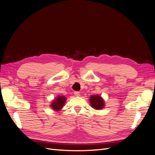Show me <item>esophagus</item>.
Segmentation results:
<instances>
[{
  "label": "esophagus",
  "instance_id": "1",
  "mask_svg": "<svg viewBox=\"0 0 155 155\" xmlns=\"http://www.w3.org/2000/svg\"><path fill=\"white\" fill-rule=\"evenodd\" d=\"M74 96H76V97H78L79 96H80V93H79L78 92H74Z\"/></svg>",
  "mask_w": 155,
  "mask_h": 155
}]
</instances>
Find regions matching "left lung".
I'll list each match as a JSON object with an SVG mask.
<instances>
[{
  "instance_id": "1",
  "label": "left lung",
  "mask_w": 155,
  "mask_h": 155,
  "mask_svg": "<svg viewBox=\"0 0 155 155\" xmlns=\"http://www.w3.org/2000/svg\"><path fill=\"white\" fill-rule=\"evenodd\" d=\"M89 100L91 107L96 110H102L105 106L104 100L99 95H92L90 97Z\"/></svg>"
}]
</instances>
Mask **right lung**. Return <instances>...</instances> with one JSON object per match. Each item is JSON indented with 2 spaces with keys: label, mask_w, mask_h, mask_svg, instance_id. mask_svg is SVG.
<instances>
[{
  "label": "right lung",
  "mask_w": 155,
  "mask_h": 155,
  "mask_svg": "<svg viewBox=\"0 0 155 155\" xmlns=\"http://www.w3.org/2000/svg\"><path fill=\"white\" fill-rule=\"evenodd\" d=\"M66 97H64V96H57L56 98L51 102L50 107L55 111H60L63 107L64 103L66 102Z\"/></svg>",
  "instance_id": "add662e5"
}]
</instances>
